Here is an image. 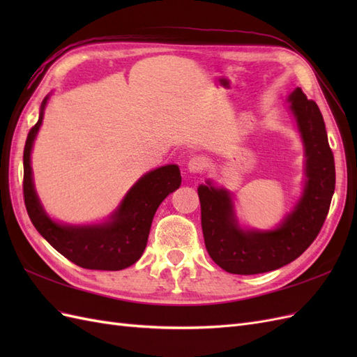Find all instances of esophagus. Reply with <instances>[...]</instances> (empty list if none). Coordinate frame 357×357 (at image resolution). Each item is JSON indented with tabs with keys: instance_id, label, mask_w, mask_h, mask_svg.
<instances>
[{
	"instance_id": "obj_1",
	"label": "esophagus",
	"mask_w": 357,
	"mask_h": 357,
	"mask_svg": "<svg viewBox=\"0 0 357 357\" xmlns=\"http://www.w3.org/2000/svg\"><path fill=\"white\" fill-rule=\"evenodd\" d=\"M205 167H207V160L201 156H193L188 162V169L192 174H199V172L205 169Z\"/></svg>"
}]
</instances>
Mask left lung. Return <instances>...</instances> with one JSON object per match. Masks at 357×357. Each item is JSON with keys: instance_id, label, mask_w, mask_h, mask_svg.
Returning a JSON list of instances; mask_svg holds the SVG:
<instances>
[{"instance_id": "left-lung-1", "label": "left lung", "mask_w": 357, "mask_h": 357, "mask_svg": "<svg viewBox=\"0 0 357 357\" xmlns=\"http://www.w3.org/2000/svg\"><path fill=\"white\" fill-rule=\"evenodd\" d=\"M305 144L304 195L280 228L269 232L243 231L234 218L228 190L210 183L198 188L205 248L213 261L231 274L252 275L274 271L304 253L316 240L329 213L335 190V160L319 105L301 88L289 96Z\"/></svg>"}]
</instances>
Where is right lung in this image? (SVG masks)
I'll return each instance as SVG.
<instances>
[{
  "label": "right lung",
  "mask_w": 357,
  "mask_h": 357,
  "mask_svg": "<svg viewBox=\"0 0 357 357\" xmlns=\"http://www.w3.org/2000/svg\"><path fill=\"white\" fill-rule=\"evenodd\" d=\"M46 102L47 98L41 104L38 122L29 129L24 149V201L32 225L55 250L82 268L119 271L134 265L144 252L160 202L180 186L178 167H160L139 178L109 223L66 226L53 222L41 208L31 171V149L43 122Z\"/></svg>",
  "instance_id": "obj_1"
}]
</instances>
